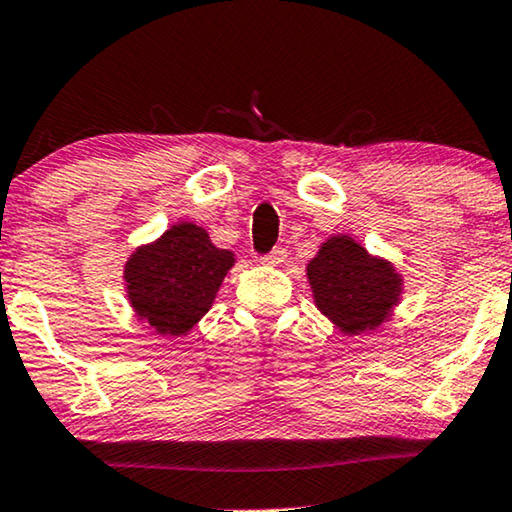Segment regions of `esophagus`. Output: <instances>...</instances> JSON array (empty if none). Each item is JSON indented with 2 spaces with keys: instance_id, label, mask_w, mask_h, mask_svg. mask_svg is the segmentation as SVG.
Returning <instances> with one entry per match:
<instances>
[{
  "instance_id": "obj_1",
  "label": "esophagus",
  "mask_w": 512,
  "mask_h": 512,
  "mask_svg": "<svg viewBox=\"0 0 512 512\" xmlns=\"http://www.w3.org/2000/svg\"><path fill=\"white\" fill-rule=\"evenodd\" d=\"M285 259H287V250L285 248H273L271 253L262 255V264H266V266H280L282 262H285Z\"/></svg>"
}]
</instances>
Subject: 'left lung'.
<instances>
[{
    "mask_svg": "<svg viewBox=\"0 0 512 512\" xmlns=\"http://www.w3.org/2000/svg\"><path fill=\"white\" fill-rule=\"evenodd\" d=\"M307 278L319 310L346 332L378 328L399 303L401 278L385 259L371 257L358 241L337 234L307 264Z\"/></svg>",
    "mask_w": 512,
    "mask_h": 512,
    "instance_id": "left-lung-1",
    "label": "left lung"
}]
</instances>
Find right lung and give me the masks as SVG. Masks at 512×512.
Masks as SVG:
<instances>
[{"instance_id":"right-lung-1","label":"right lung","mask_w":512,"mask_h":512,"mask_svg":"<svg viewBox=\"0 0 512 512\" xmlns=\"http://www.w3.org/2000/svg\"><path fill=\"white\" fill-rule=\"evenodd\" d=\"M232 266L234 255L216 248L202 227L173 225L127 259L129 303L159 335H186L212 307Z\"/></svg>"}]
</instances>
